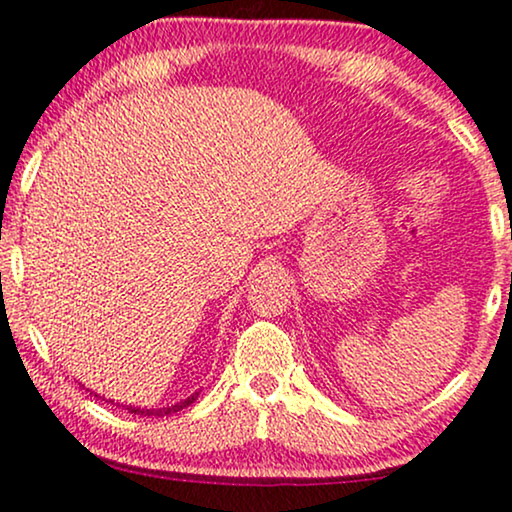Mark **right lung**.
Masks as SVG:
<instances>
[{
  "label": "right lung",
  "mask_w": 512,
  "mask_h": 512,
  "mask_svg": "<svg viewBox=\"0 0 512 512\" xmlns=\"http://www.w3.org/2000/svg\"><path fill=\"white\" fill-rule=\"evenodd\" d=\"M92 393H95V391H92ZM95 396H97V393H95ZM197 396H200V391H195L193 396H188L186 400H181V403L166 405V408H140V405H121V408H126L128 412H133V415H140V417H169V415H174V412H178V410L188 408L190 403H195ZM97 398L104 400V396H97ZM109 403H114V400H109ZM116 405H119V403H116Z\"/></svg>",
  "instance_id": "1"
}]
</instances>
